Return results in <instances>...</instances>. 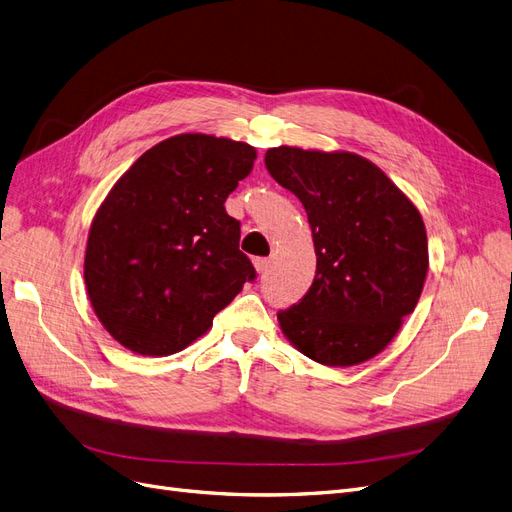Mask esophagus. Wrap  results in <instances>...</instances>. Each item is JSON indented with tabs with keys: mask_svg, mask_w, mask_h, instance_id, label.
<instances>
[{
	"mask_svg": "<svg viewBox=\"0 0 512 512\" xmlns=\"http://www.w3.org/2000/svg\"><path fill=\"white\" fill-rule=\"evenodd\" d=\"M253 263H255L257 274H266L270 270V259H266V257H257V259H253Z\"/></svg>",
	"mask_w": 512,
	"mask_h": 512,
	"instance_id": "1",
	"label": "esophagus"
}]
</instances>
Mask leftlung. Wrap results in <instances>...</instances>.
Returning <instances> with one entry per match:
<instances>
[{"label":"left lung","mask_w":512,"mask_h":512,"mask_svg":"<svg viewBox=\"0 0 512 512\" xmlns=\"http://www.w3.org/2000/svg\"><path fill=\"white\" fill-rule=\"evenodd\" d=\"M266 168L304 204L316 251L312 287L278 312L282 333L316 363L369 361L418 306L428 272L422 215L380 168L348 151L272 147Z\"/></svg>","instance_id":"8db88e82"}]
</instances>
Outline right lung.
<instances>
[{
    "label": "right lung",
    "instance_id": "obj_1",
    "mask_svg": "<svg viewBox=\"0 0 512 512\" xmlns=\"http://www.w3.org/2000/svg\"><path fill=\"white\" fill-rule=\"evenodd\" d=\"M251 145L211 135L170 137L132 164L88 234L90 304L113 339L143 356L175 354L257 278L225 213L253 170Z\"/></svg>",
    "mask_w": 512,
    "mask_h": 512
}]
</instances>
